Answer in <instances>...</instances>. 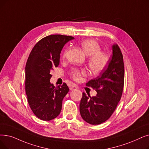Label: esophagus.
Returning <instances> with one entry per match:
<instances>
[{"label":"esophagus","instance_id":"obj_1","mask_svg":"<svg viewBox=\"0 0 149 149\" xmlns=\"http://www.w3.org/2000/svg\"><path fill=\"white\" fill-rule=\"evenodd\" d=\"M69 89H70V90H71V91H74V90H76V89H78V87H77V86H75V85H72V86H71L69 88Z\"/></svg>","mask_w":149,"mask_h":149}]
</instances>
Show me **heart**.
I'll use <instances>...</instances> for the list:
<instances>
[{
  "label": "heart",
  "instance_id": "obj_1",
  "mask_svg": "<svg viewBox=\"0 0 149 149\" xmlns=\"http://www.w3.org/2000/svg\"><path fill=\"white\" fill-rule=\"evenodd\" d=\"M80 46L87 55L89 56L88 65L90 70L94 74H97L104 70L107 67L109 57L105 52L101 51L100 44L93 39H88L81 42ZM66 56V52L63 54V58ZM86 75V72L84 69H74L71 71V77L75 81H79L81 76Z\"/></svg>",
  "mask_w": 149,
  "mask_h": 149
}]
</instances>
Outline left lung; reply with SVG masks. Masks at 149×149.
Segmentation results:
<instances>
[{
    "label": "left lung",
    "instance_id": "8db88e82",
    "mask_svg": "<svg viewBox=\"0 0 149 149\" xmlns=\"http://www.w3.org/2000/svg\"><path fill=\"white\" fill-rule=\"evenodd\" d=\"M113 55L107 68L86 86L97 91L91 97L83 92L80 113L84 120L92 125H99L113 114L122 97L124 85V64L123 55L118 44H113Z\"/></svg>",
    "mask_w": 149,
    "mask_h": 149
}]
</instances>
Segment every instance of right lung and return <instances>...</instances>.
<instances>
[{"instance_id":"add662e5","label":"right lung","mask_w":149,"mask_h":149,"mask_svg":"<svg viewBox=\"0 0 149 149\" xmlns=\"http://www.w3.org/2000/svg\"><path fill=\"white\" fill-rule=\"evenodd\" d=\"M71 36L51 35L39 41L31 50L25 66V93L31 109L37 118L49 121L61 112L63 98L69 92L65 83L55 86L50 83V71L58 66L64 44Z\"/></svg>"}]
</instances>
